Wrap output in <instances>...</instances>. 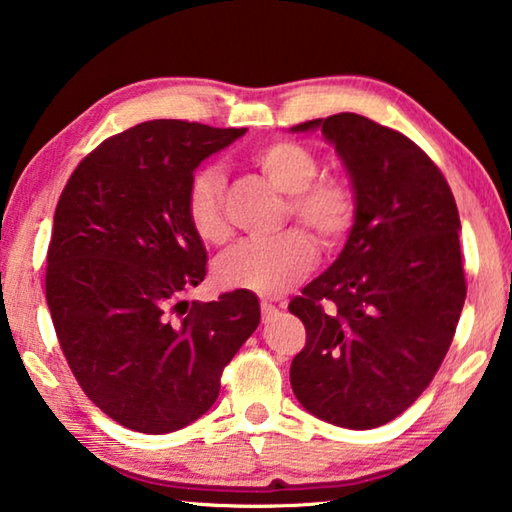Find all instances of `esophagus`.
Returning <instances> with one entry per match:
<instances>
[{
	"instance_id": "34e87169",
	"label": "esophagus",
	"mask_w": 512,
	"mask_h": 512,
	"mask_svg": "<svg viewBox=\"0 0 512 512\" xmlns=\"http://www.w3.org/2000/svg\"><path fill=\"white\" fill-rule=\"evenodd\" d=\"M277 314H280V309H277L275 305H271V302H262V320H264V323H268V320H273Z\"/></svg>"
}]
</instances>
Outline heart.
<instances>
[{
    "mask_svg": "<svg viewBox=\"0 0 512 512\" xmlns=\"http://www.w3.org/2000/svg\"><path fill=\"white\" fill-rule=\"evenodd\" d=\"M250 162L264 173L277 192L287 194L291 219L305 225L323 246H334L354 221V196L336 178H318L320 164L307 146L277 140L259 146ZM185 210L203 241L228 235L223 219V178L214 167L192 173L185 192ZM314 266V246L300 230L271 239H244L216 259L214 277L225 289H244L259 296H277L300 282Z\"/></svg>",
    "mask_w": 512,
    "mask_h": 512,
    "instance_id": "b5f03b06",
    "label": "heart"
}]
</instances>
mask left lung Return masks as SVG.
I'll return each instance as SVG.
<instances>
[{
    "label": "left lung",
    "instance_id": "left-lung-1",
    "mask_svg": "<svg viewBox=\"0 0 512 512\" xmlns=\"http://www.w3.org/2000/svg\"><path fill=\"white\" fill-rule=\"evenodd\" d=\"M316 128L350 176L354 225L334 264L289 302L307 329L291 388L316 418L372 429L418 400L452 345L467 293L461 219L409 137L354 112L291 133Z\"/></svg>",
    "mask_w": 512,
    "mask_h": 512
}]
</instances>
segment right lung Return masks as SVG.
Here are the masks:
<instances>
[{
    "label": "right lung",
    "instance_id": "1",
    "mask_svg": "<svg viewBox=\"0 0 512 512\" xmlns=\"http://www.w3.org/2000/svg\"><path fill=\"white\" fill-rule=\"evenodd\" d=\"M241 135L246 128L144 121L99 144L60 194L47 305L76 381L121 427L169 433L201 418L259 325L250 291L185 300L207 264L187 219V183Z\"/></svg>",
    "mask_w": 512,
    "mask_h": 512
}]
</instances>
